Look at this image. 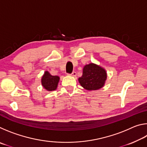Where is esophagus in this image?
<instances>
[{"label": "esophagus", "mask_w": 147, "mask_h": 147, "mask_svg": "<svg viewBox=\"0 0 147 147\" xmlns=\"http://www.w3.org/2000/svg\"><path fill=\"white\" fill-rule=\"evenodd\" d=\"M69 75H71V76H76V73L75 71H73V73H71V74H69Z\"/></svg>", "instance_id": "obj_1"}]
</instances>
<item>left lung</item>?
I'll list each match as a JSON object with an SVG mask.
<instances>
[{
  "label": "left lung",
  "mask_w": 147,
  "mask_h": 147,
  "mask_svg": "<svg viewBox=\"0 0 147 147\" xmlns=\"http://www.w3.org/2000/svg\"><path fill=\"white\" fill-rule=\"evenodd\" d=\"M106 78V72L103 68L94 63H89L84 67L82 76L78 78V81L87 90H96L102 88Z\"/></svg>",
  "instance_id": "1"
}]
</instances>
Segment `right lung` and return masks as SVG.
Listing matches in <instances>:
<instances>
[{"mask_svg":"<svg viewBox=\"0 0 147 147\" xmlns=\"http://www.w3.org/2000/svg\"><path fill=\"white\" fill-rule=\"evenodd\" d=\"M59 80V76H53L48 71H45L41 79L42 86L47 90L54 91L57 88Z\"/></svg>","mask_w":147,"mask_h":147,"instance_id":"add662e5","label":"right lung"}]
</instances>
